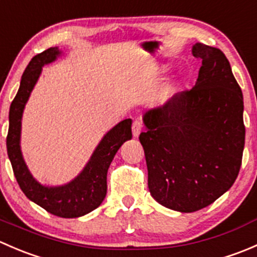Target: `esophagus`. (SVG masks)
I'll use <instances>...</instances> for the list:
<instances>
[{
    "instance_id": "obj_1",
    "label": "esophagus",
    "mask_w": 257,
    "mask_h": 257,
    "mask_svg": "<svg viewBox=\"0 0 257 257\" xmlns=\"http://www.w3.org/2000/svg\"><path fill=\"white\" fill-rule=\"evenodd\" d=\"M142 129H143V121H142V119L137 118L136 120L133 121V124H132V132H133V136L136 137V138H138Z\"/></svg>"
}]
</instances>
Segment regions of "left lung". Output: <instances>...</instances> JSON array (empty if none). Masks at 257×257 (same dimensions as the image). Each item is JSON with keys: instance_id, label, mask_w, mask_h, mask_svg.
I'll list each match as a JSON object with an SVG mask.
<instances>
[{"instance_id": "1", "label": "left lung", "mask_w": 257, "mask_h": 257, "mask_svg": "<svg viewBox=\"0 0 257 257\" xmlns=\"http://www.w3.org/2000/svg\"><path fill=\"white\" fill-rule=\"evenodd\" d=\"M201 59L195 87L173 95L144 115L148 188L165 208H206L236 180L245 145L243 99L219 48L196 43Z\"/></svg>"}]
</instances>
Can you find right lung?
<instances>
[{
    "instance_id": "obj_1",
    "label": "right lung",
    "mask_w": 257,
    "mask_h": 257,
    "mask_svg": "<svg viewBox=\"0 0 257 257\" xmlns=\"http://www.w3.org/2000/svg\"><path fill=\"white\" fill-rule=\"evenodd\" d=\"M59 53L57 47L46 49L33 57L26 67L20 89L10 107L7 154L18 185L30 200L56 216L78 217L97 209L104 200L108 168L121 144L132 139V120L120 121L105 134L83 172L71 183L62 186H46L38 183L31 175L21 153V118L42 67L53 62Z\"/></svg>"
}]
</instances>
